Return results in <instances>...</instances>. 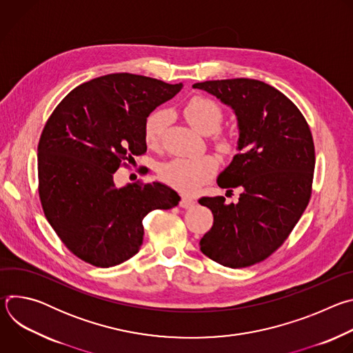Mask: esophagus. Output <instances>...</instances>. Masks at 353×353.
I'll use <instances>...</instances> for the list:
<instances>
[{
  "label": "esophagus",
  "mask_w": 353,
  "mask_h": 353,
  "mask_svg": "<svg viewBox=\"0 0 353 353\" xmlns=\"http://www.w3.org/2000/svg\"><path fill=\"white\" fill-rule=\"evenodd\" d=\"M194 204H195V201L192 199V198H190V196H181V199H180V207L181 208H191V207H194Z\"/></svg>",
  "instance_id": "obj_1"
}]
</instances>
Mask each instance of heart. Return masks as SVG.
Wrapping results in <instances>:
<instances>
[{"instance_id": "1", "label": "heart", "mask_w": 353, "mask_h": 353, "mask_svg": "<svg viewBox=\"0 0 353 353\" xmlns=\"http://www.w3.org/2000/svg\"><path fill=\"white\" fill-rule=\"evenodd\" d=\"M185 120L201 134L211 135L215 148L222 154H232L236 149L234 139L219 127L223 121V110L215 100L205 96H194L183 108ZM166 124V114L162 110H154L143 124V137L149 148H158ZM218 163L210 155L198 158H174L161 168V179L170 187L191 192L207 183L216 172Z\"/></svg>"}]
</instances>
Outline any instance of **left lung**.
<instances>
[{
  "label": "left lung",
  "instance_id": "left-lung-1",
  "mask_svg": "<svg viewBox=\"0 0 353 353\" xmlns=\"http://www.w3.org/2000/svg\"><path fill=\"white\" fill-rule=\"evenodd\" d=\"M192 88L234 110L239 154L218 185L243 191L236 204H226L225 196L198 199L214 215L201 251L229 268L254 265L283 244L309 204L316 165L310 127L292 100L265 82L234 78Z\"/></svg>",
  "mask_w": 353,
  "mask_h": 353
}]
</instances>
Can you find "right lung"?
<instances>
[{
  "label": "right lung",
  "mask_w": 353,
  "mask_h": 353,
  "mask_svg": "<svg viewBox=\"0 0 353 353\" xmlns=\"http://www.w3.org/2000/svg\"><path fill=\"white\" fill-rule=\"evenodd\" d=\"M181 83L128 72L90 79L72 89L48 117L37 146L43 212L74 256L109 268L135 256L142 219L176 207L170 187L132 183L117 188L113 176L146 152L143 124Z\"/></svg>",
  "instance_id": "1"
}]
</instances>
